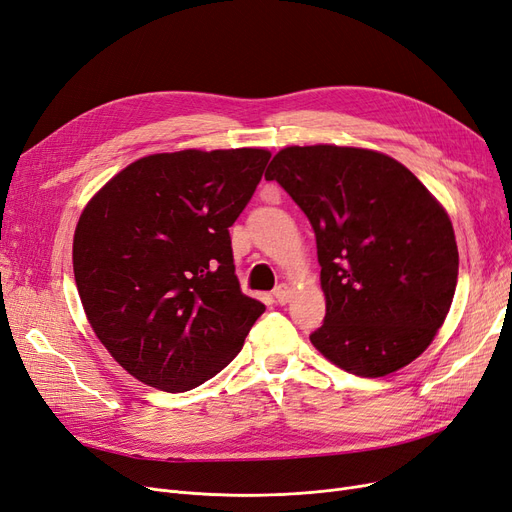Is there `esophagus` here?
<instances>
[{
	"label": "esophagus",
	"mask_w": 512,
	"mask_h": 512,
	"mask_svg": "<svg viewBox=\"0 0 512 512\" xmlns=\"http://www.w3.org/2000/svg\"><path fill=\"white\" fill-rule=\"evenodd\" d=\"M274 299H276V304L285 306L287 301L291 299V289H289L287 285H278V287L274 289Z\"/></svg>",
	"instance_id": "1"
}]
</instances>
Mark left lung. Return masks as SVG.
Listing matches in <instances>:
<instances>
[{"instance_id":"left-lung-1","label":"left lung","mask_w":512,"mask_h":512,"mask_svg":"<svg viewBox=\"0 0 512 512\" xmlns=\"http://www.w3.org/2000/svg\"><path fill=\"white\" fill-rule=\"evenodd\" d=\"M266 179L316 234L327 314L310 335L314 348L361 377L415 361L458 285V244L437 198L401 162L361 147H285Z\"/></svg>"}]
</instances>
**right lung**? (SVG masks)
Returning <instances> with one entry per match:
<instances>
[{
  "label": "right lung",
  "mask_w": 512,
  "mask_h": 512,
  "mask_svg": "<svg viewBox=\"0 0 512 512\" xmlns=\"http://www.w3.org/2000/svg\"><path fill=\"white\" fill-rule=\"evenodd\" d=\"M270 156L255 147L154 154L86 204L75 285L92 331L139 382L164 392L204 384L266 310L240 291L230 227Z\"/></svg>",
  "instance_id": "obj_1"
}]
</instances>
